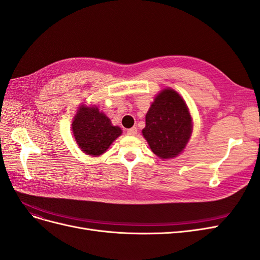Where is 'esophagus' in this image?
I'll list each match as a JSON object with an SVG mask.
<instances>
[{"instance_id":"obj_1","label":"esophagus","mask_w":260,"mask_h":260,"mask_svg":"<svg viewBox=\"0 0 260 260\" xmlns=\"http://www.w3.org/2000/svg\"><path fill=\"white\" fill-rule=\"evenodd\" d=\"M127 133H128L129 136H137L138 129H137L136 127H132V128H130V129H128V130H127Z\"/></svg>"}]
</instances>
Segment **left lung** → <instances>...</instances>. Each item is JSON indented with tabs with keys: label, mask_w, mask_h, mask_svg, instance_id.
<instances>
[{
	"label": "left lung",
	"mask_w": 260,
	"mask_h": 260,
	"mask_svg": "<svg viewBox=\"0 0 260 260\" xmlns=\"http://www.w3.org/2000/svg\"><path fill=\"white\" fill-rule=\"evenodd\" d=\"M142 133L153 153L160 158H172L183 151L192 133V118L176 91L166 89L155 98Z\"/></svg>",
	"instance_id": "1"
}]
</instances>
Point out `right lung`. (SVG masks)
<instances>
[{"label": "right lung", "mask_w": 260, "mask_h": 260, "mask_svg": "<svg viewBox=\"0 0 260 260\" xmlns=\"http://www.w3.org/2000/svg\"><path fill=\"white\" fill-rule=\"evenodd\" d=\"M73 132L82 152L100 156L121 135V129L113 125L98 107L81 106L73 121Z\"/></svg>", "instance_id": "right-lung-1"}]
</instances>
